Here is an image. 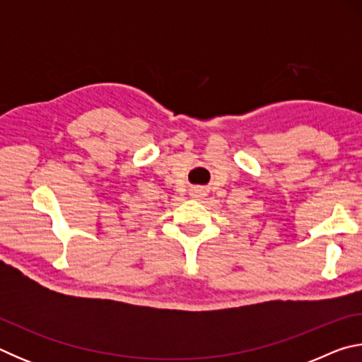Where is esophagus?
Masks as SVG:
<instances>
[{"label": "esophagus", "mask_w": 362, "mask_h": 362, "mask_svg": "<svg viewBox=\"0 0 362 362\" xmlns=\"http://www.w3.org/2000/svg\"><path fill=\"white\" fill-rule=\"evenodd\" d=\"M204 194H206V193H204V189H201V188H196L194 192H193V196H194V198H203Z\"/></svg>", "instance_id": "34e87169"}]
</instances>
